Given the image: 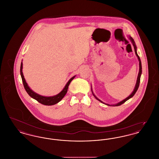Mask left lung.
Listing matches in <instances>:
<instances>
[{"label": "left lung", "mask_w": 159, "mask_h": 159, "mask_svg": "<svg viewBox=\"0 0 159 159\" xmlns=\"http://www.w3.org/2000/svg\"><path fill=\"white\" fill-rule=\"evenodd\" d=\"M128 38L129 39V40H130V42H131V43H132V45L134 46V49H135V54H136V57H138V61H139V73H138V77H137V80H136V84H135V88H134V91L133 92L131 93V94H130V95H129L128 97L126 98L125 99H123V100H122L121 101H120V102H119L118 103H117V104H107V103H105V102H102L101 100H100L95 95V94L93 93V91H92V87H91V91H92V94H93V95L94 96V97L95 98L97 99V100H98L99 101H100L101 102H102V103H103V104H106L107 106H119L121 105L122 104H123L124 102H125L126 101H128V99H129L130 98H131L135 94V93L136 92V91L138 90V88H139V83H140V79H141V74H142V65H141V60H140V58H139V57L138 56V53H137V48H136V45H135V41H134V40L133 39V38H132V37H130V36H128Z\"/></svg>", "instance_id": "8db88e82"}]
</instances>
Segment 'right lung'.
<instances>
[{
    "mask_svg": "<svg viewBox=\"0 0 159 159\" xmlns=\"http://www.w3.org/2000/svg\"><path fill=\"white\" fill-rule=\"evenodd\" d=\"M20 74H21V76L24 87L26 92H27V93L32 98L36 99V101H38L39 102L41 103L43 105H45V106H52V105L56 104L58 102H59L61 100L64 98V97L66 95V94L67 93V90H68V86H69L70 83L73 80V79L76 77V76L72 77L68 80V82L66 84V86L63 88V89L59 93H58L57 95H54V96H51V97H45V96L40 95L37 93H36L32 89H31L30 88L29 86V85L26 82V81L25 80V78H24V75H23V62H21V63Z\"/></svg>",
    "mask_w": 159,
    "mask_h": 159,
    "instance_id": "add662e5",
    "label": "right lung"
}]
</instances>
